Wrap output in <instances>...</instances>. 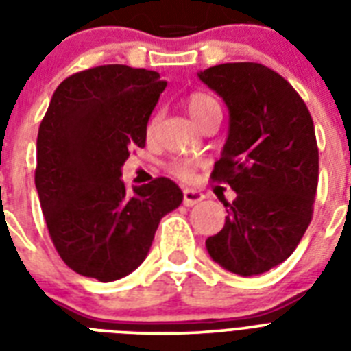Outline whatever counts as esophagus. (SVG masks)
I'll use <instances>...</instances> for the list:
<instances>
[{"instance_id": "obj_1", "label": "esophagus", "mask_w": 351, "mask_h": 351, "mask_svg": "<svg viewBox=\"0 0 351 351\" xmlns=\"http://www.w3.org/2000/svg\"><path fill=\"white\" fill-rule=\"evenodd\" d=\"M204 195L195 189H184V204L186 206H195V204L202 202Z\"/></svg>"}]
</instances>
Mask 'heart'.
I'll use <instances>...</instances> for the list:
<instances>
[{
	"label": "heart",
	"mask_w": 351,
	"mask_h": 351,
	"mask_svg": "<svg viewBox=\"0 0 351 351\" xmlns=\"http://www.w3.org/2000/svg\"><path fill=\"white\" fill-rule=\"evenodd\" d=\"M186 109L187 112L191 114L193 120L197 121L198 125H200L202 121L208 120V118L222 114V107H220L219 100H217L213 95L204 93V90H193L191 95L187 96ZM158 121H160L158 114H153V117L149 118L147 121L149 136L156 131ZM197 167H198V160L195 158H173L165 164V171H167L171 176H175L176 180H182V182L193 180Z\"/></svg>",
	"instance_id": "heart-1"
}]
</instances>
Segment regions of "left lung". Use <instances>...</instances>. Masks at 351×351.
I'll return each instance as SVG.
<instances>
[{
    "label": "left lung",
    "instance_id": "8db88e82",
    "mask_svg": "<svg viewBox=\"0 0 351 351\" xmlns=\"http://www.w3.org/2000/svg\"><path fill=\"white\" fill-rule=\"evenodd\" d=\"M230 109V134L211 182L237 191L224 228L206 240L220 266L250 277L299 245L319 184L315 127L304 100L262 63H222L198 74Z\"/></svg>",
    "mask_w": 351,
    "mask_h": 351
}]
</instances>
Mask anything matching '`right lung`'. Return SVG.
<instances>
[{"mask_svg":"<svg viewBox=\"0 0 351 351\" xmlns=\"http://www.w3.org/2000/svg\"><path fill=\"white\" fill-rule=\"evenodd\" d=\"M167 82L156 71L100 65L58 85L40 123L34 182L58 255L73 271L111 282L147 256L160 219L182 204L158 176L127 191L121 165L145 147Z\"/></svg>","mask_w":351,"mask_h":351,"instance_id":"add662e5","label":"right lung"}]
</instances>
